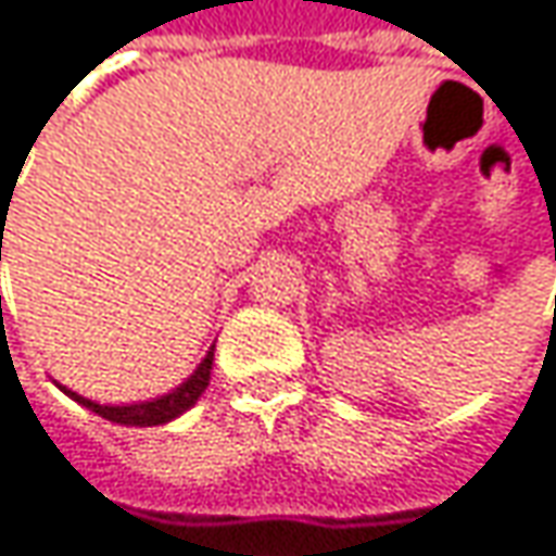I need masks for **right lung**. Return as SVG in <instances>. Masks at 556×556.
<instances>
[{
    "instance_id": "add662e5",
    "label": "right lung",
    "mask_w": 556,
    "mask_h": 556,
    "mask_svg": "<svg viewBox=\"0 0 556 556\" xmlns=\"http://www.w3.org/2000/svg\"><path fill=\"white\" fill-rule=\"evenodd\" d=\"M208 372H212V350H208L206 359L197 366V372L190 375L181 388H175L165 397H155V401L147 403H130V406H102V403L87 401V397H77L68 388H62V391L77 403H84L87 409H93L97 416L109 419V422H118V426H162V422H172L175 416H181L184 409H190L193 403L200 401V394L206 391L208 384Z\"/></svg>"
}]
</instances>
